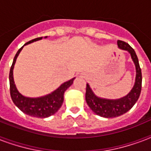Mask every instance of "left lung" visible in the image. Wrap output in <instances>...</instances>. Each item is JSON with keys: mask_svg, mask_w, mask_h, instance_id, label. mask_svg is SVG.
I'll return each mask as SVG.
<instances>
[{"mask_svg": "<svg viewBox=\"0 0 151 151\" xmlns=\"http://www.w3.org/2000/svg\"><path fill=\"white\" fill-rule=\"evenodd\" d=\"M117 45L120 48L128 51L131 54L132 59L136 65V82L131 92L126 96L123 97L122 99L110 100L100 99L99 97L96 96L92 89L90 88L89 85L88 84L86 85L85 99L88 106L95 114L107 118L118 117L128 112L136 103V101L138 100L142 88V72L136 52L129 44L124 41L118 40Z\"/></svg>", "mask_w": 151, "mask_h": 151, "instance_id": "8db88e82", "label": "left lung"}]
</instances>
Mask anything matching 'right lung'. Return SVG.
Wrapping results in <instances>:
<instances>
[{
	"mask_svg": "<svg viewBox=\"0 0 151 151\" xmlns=\"http://www.w3.org/2000/svg\"><path fill=\"white\" fill-rule=\"evenodd\" d=\"M42 37H43L33 39L25 45H28L34 41L41 40ZM45 37H47V36ZM23 46L21 47L17 53L15 54L10 69L9 84H10L11 98L12 99L13 103H15V105L26 114L32 116V117H40V118L48 117L51 115L54 114L55 113H56L59 108L61 107L62 104L63 103L64 92L73 84L74 78L63 83L58 89L52 92V94H49L45 96L40 97V98H27L22 96L15 88L14 80H13V68H14V65H15V60L17 59V56L19 54L20 51L23 48Z\"/></svg>",
	"mask_w": 151,
	"mask_h": 151,
	"instance_id": "obj_1",
	"label": "right lung"
}]
</instances>
